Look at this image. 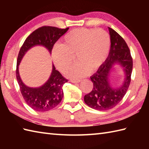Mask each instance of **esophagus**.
<instances>
[{
    "label": "esophagus",
    "mask_w": 149,
    "mask_h": 149,
    "mask_svg": "<svg viewBox=\"0 0 149 149\" xmlns=\"http://www.w3.org/2000/svg\"><path fill=\"white\" fill-rule=\"evenodd\" d=\"M70 82L72 83H80L81 80L79 79H77V80H75V79H70Z\"/></svg>",
    "instance_id": "esophagus-1"
}]
</instances>
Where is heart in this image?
Masks as SVG:
<instances>
[{
    "label": "heart",
    "mask_w": 149,
    "mask_h": 149,
    "mask_svg": "<svg viewBox=\"0 0 149 149\" xmlns=\"http://www.w3.org/2000/svg\"><path fill=\"white\" fill-rule=\"evenodd\" d=\"M109 34L103 29L78 28L68 33L62 45L56 44L52 51V58L59 70L65 73L74 63L75 56L79 61L69 72L74 79L93 72L105 61L109 52Z\"/></svg>",
    "instance_id": "b5f03b06"
}]
</instances>
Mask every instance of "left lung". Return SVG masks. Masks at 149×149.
I'll return each mask as SVG.
<instances>
[{"instance_id": "obj_1", "label": "left lung", "mask_w": 149, "mask_h": 149, "mask_svg": "<svg viewBox=\"0 0 149 149\" xmlns=\"http://www.w3.org/2000/svg\"><path fill=\"white\" fill-rule=\"evenodd\" d=\"M108 29L111 38L108 57L95 74L90 77L93 89L84 97L88 106L99 111L112 109L122 100L130 84L132 70V59L127 43L115 30L110 27ZM116 64L121 66L125 75L120 87H114L110 83V74Z\"/></svg>"}]
</instances>
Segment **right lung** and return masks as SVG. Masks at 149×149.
I'll use <instances>...</instances> for the list:
<instances>
[{"mask_svg": "<svg viewBox=\"0 0 149 149\" xmlns=\"http://www.w3.org/2000/svg\"><path fill=\"white\" fill-rule=\"evenodd\" d=\"M68 29V27L59 29L50 26L38 28L27 38L19 51L16 70L17 79L26 102L36 111H47L58 106L63 97V86L68 80L56 70L52 63L51 74L46 83L38 88L29 87L21 79L18 71L19 65L26 53L34 46H43L51 53L54 45Z\"/></svg>", "mask_w": 149, "mask_h": 149, "instance_id": "obj_1", "label": "right lung"}]
</instances>
